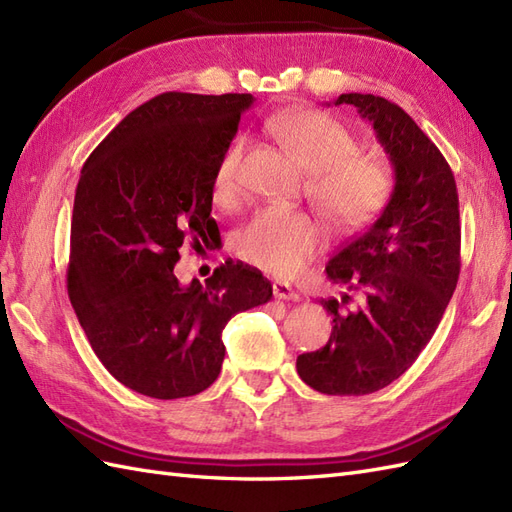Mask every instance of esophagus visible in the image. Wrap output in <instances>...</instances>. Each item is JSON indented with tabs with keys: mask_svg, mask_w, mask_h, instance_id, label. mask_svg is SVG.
<instances>
[{
	"mask_svg": "<svg viewBox=\"0 0 512 512\" xmlns=\"http://www.w3.org/2000/svg\"><path fill=\"white\" fill-rule=\"evenodd\" d=\"M271 289H273V295H276L278 299H289V302H299V293L293 289L289 282L276 280V282L271 284Z\"/></svg>",
	"mask_w": 512,
	"mask_h": 512,
	"instance_id": "34e87169",
	"label": "esophagus"
}]
</instances>
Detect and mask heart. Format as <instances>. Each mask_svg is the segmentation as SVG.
Instances as JSON below:
<instances>
[{
	"mask_svg": "<svg viewBox=\"0 0 512 512\" xmlns=\"http://www.w3.org/2000/svg\"><path fill=\"white\" fill-rule=\"evenodd\" d=\"M271 132L306 173V195L339 232H354L376 217L393 191L386 162L356 152V136L343 123L317 108H295L271 119ZM243 143L234 141L217 162L213 197L232 204L239 197ZM326 243L319 223L302 213L267 206L236 232L234 249L249 265L273 276H293Z\"/></svg>",
	"mask_w": 512,
	"mask_h": 512,
	"instance_id": "obj_1",
	"label": "heart"
}]
</instances>
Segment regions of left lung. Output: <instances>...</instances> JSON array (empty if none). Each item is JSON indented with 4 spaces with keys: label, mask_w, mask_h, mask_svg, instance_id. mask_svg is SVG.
Instances as JSON below:
<instances>
[{
    "label": "left lung",
    "mask_w": 512,
    "mask_h": 512,
    "mask_svg": "<svg viewBox=\"0 0 512 512\" xmlns=\"http://www.w3.org/2000/svg\"><path fill=\"white\" fill-rule=\"evenodd\" d=\"M373 123L395 171L389 204L326 265L328 278L358 295L321 299L330 341L297 356V373L326 395L384 389L415 363L450 304L460 273V213L454 173L410 115L378 95L343 93Z\"/></svg>",
    "instance_id": "obj_1"
}]
</instances>
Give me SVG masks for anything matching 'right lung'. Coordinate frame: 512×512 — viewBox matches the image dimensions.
Instances as JSON below:
<instances>
[{
    "label": "right lung",
    "mask_w": 512,
    "mask_h": 512,
    "mask_svg": "<svg viewBox=\"0 0 512 512\" xmlns=\"http://www.w3.org/2000/svg\"><path fill=\"white\" fill-rule=\"evenodd\" d=\"M249 93H160L134 108L86 158L71 217L67 291L93 352L128 389L178 400L221 371V332L271 299L263 273L226 263L206 284L173 273L186 239L217 223L213 176Z\"/></svg>",
    "instance_id": "right-lung-1"
}]
</instances>
